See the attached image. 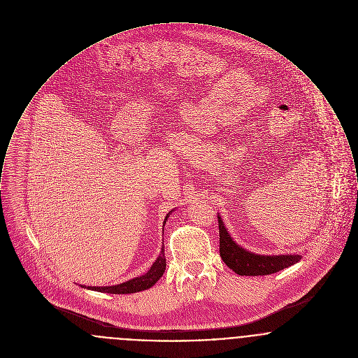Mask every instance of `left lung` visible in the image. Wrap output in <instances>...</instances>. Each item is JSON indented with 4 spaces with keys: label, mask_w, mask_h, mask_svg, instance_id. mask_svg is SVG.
<instances>
[{
    "label": "left lung",
    "mask_w": 358,
    "mask_h": 358,
    "mask_svg": "<svg viewBox=\"0 0 358 358\" xmlns=\"http://www.w3.org/2000/svg\"><path fill=\"white\" fill-rule=\"evenodd\" d=\"M220 226V255L224 263L236 273L243 276H263L279 272L294 264L299 263L301 255H280V256H260L245 250L236 244L229 236L225 225L218 215Z\"/></svg>",
    "instance_id": "1"
}]
</instances>
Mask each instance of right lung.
I'll return each instance as SVG.
<instances>
[{
    "mask_svg": "<svg viewBox=\"0 0 358 358\" xmlns=\"http://www.w3.org/2000/svg\"><path fill=\"white\" fill-rule=\"evenodd\" d=\"M166 220H167V217H166ZM164 224H166V221H164ZM164 271H166V257H164V246H162L160 256L157 257V260L153 263L151 269L145 275L132 279L129 282L117 284V285L87 287V288L93 289V291H98V292H108V294H133V292H138V291L151 288L152 285L163 276Z\"/></svg>",
    "mask_w": 358,
    "mask_h": 358,
    "instance_id": "1",
    "label": "right lung"
}]
</instances>
